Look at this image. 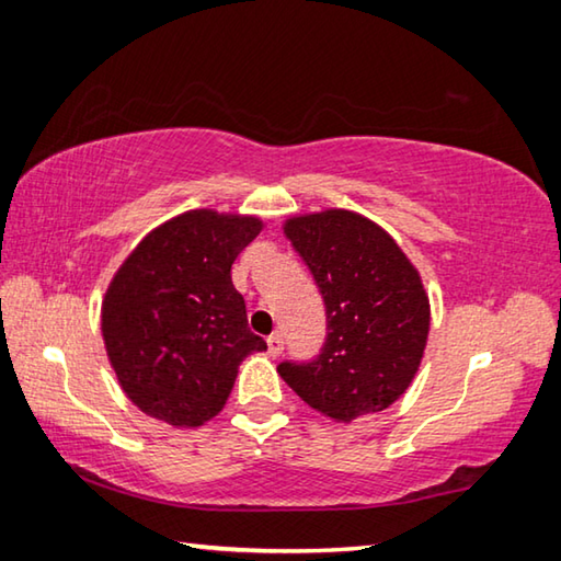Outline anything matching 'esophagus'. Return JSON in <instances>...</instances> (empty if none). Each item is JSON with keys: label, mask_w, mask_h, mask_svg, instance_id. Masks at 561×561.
<instances>
[{"label": "esophagus", "mask_w": 561, "mask_h": 561, "mask_svg": "<svg viewBox=\"0 0 561 561\" xmlns=\"http://www.w3.org/2000/svg\"><path fill=\"white\" fill-rule=\"evenodd\" d=\"M267 348H270V356H274V358L282 354V351H284V339H282L279 331H274V334L267 339Z\"/></svg>", "instance_id": "obj_1"}]
</instances>
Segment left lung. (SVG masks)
<instances>
[{
    "label": "left lung",
    "mask_w": 561,
    "mask_h": 561,
    "mask_svg": "<svg viewBox=\"0 0 561 561\" xmlns=\"http://www.w3.org/2000/svg\"><path fill=\"white\" fill-rule=\"evenodd\" d=\"M284 234L324 297L327 341L314 360H284L279 376L336 423L386 411L411 386L428 341L421 274L383 227L358 213L289 217Z\"/></svg>",
    "instance_id": "left-lung-1"
}]
</instances>
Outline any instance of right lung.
Segmentation results:
<instances>
[{"label": "right lung", "mask_w": 561, "mask_h": 561, "mask_svg": "<svg viewBox=\"0 0 561 561\" xmlns=\"http://www.w3.org/2000/svg\"><path fill=\"white\" fill-rule=\"evenodd\" d=\"M260 232V217L190 210L148 232L111 279L103 344L146 415L197 428L222 411L242 360L267 351L230 274Z\"/></svg>", "instance_id": "obj_1"}]
</instances>
